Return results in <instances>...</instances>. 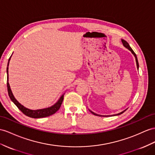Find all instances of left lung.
<instances>
[{
  "mask_svg": "<svg viewBox=\"0 0 155 155\" xmlns=\"http://www.w3.org/2000/svg\"><path fill=\"white\" fill-rule=\"evenodd\" d=\"M121 41H122V44H123V46H124L125 48H126L127 49H128V50L131 51V52L132 53V54L134 55L135 58H136L137 68V69H139V63H138V61H137V56H136V54H135V52L133 51V50L132 49V48H131V47L130 46L129 44H128V42H127L126 41H124V40H123V39H121ZM126 109L124 110H123V111H122V112H120V113H118V114H113V115H100V114H96V113H95L92 112V110H90V111L91 113H92L93 114H94V115H97V116H100V117H110V116H117V115H120V114H122L124 112H125L126 110Z\"/></svg>",
  "mask_w": 155,
  "mask_h": 155,
  "instance_id": "obj_1",
  "label": "left lung"
}]
</instances>
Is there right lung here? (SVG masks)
Returning <instances> with one entry per match:
<instances>
[{
	"mask_svg": "<svg viewBox=\"0 0 155 155\" xmlns=\"http://www.w3.org/2000/svg\"><path fill=\"white\" fill-rule=\"evenodd\" d=\"M12 55L9 58L8 62V65H7V69H6V73H7V88H8V92L9 97L11 99L12 101L14 104L18 107V108L21 110V111L25 114L26 116L29 117L31 118H44L46 117H49L51 114H54L55 112H57L58 110L60 108L61 105V104L63 100V97H64V94H63L62 96L59 99L58 101L55 103L54 105L52 106L49 107H47L45 109H37V110H31L29 109H27L24 106L22 105L15 98L14 95L12 92L10 86L8 82V66H9V63L10 60L11 59Z\"/></svg>",
	"mask_w": 155,
	"mask_h": 155,
	"instance_id": "right-lung-1",
	"label": "right lung"
}]
</instances>
